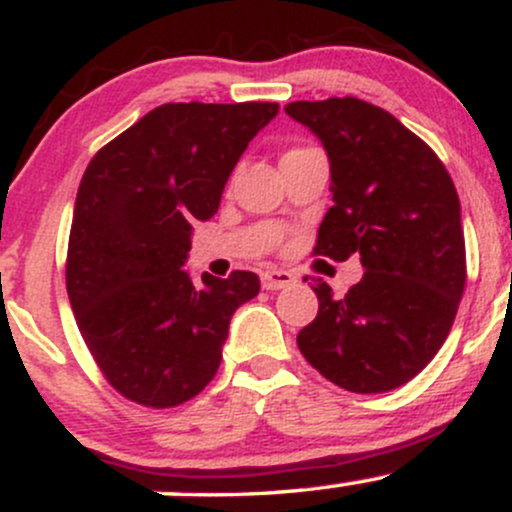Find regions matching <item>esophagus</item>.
Masks as SVG:
<instances>
[{
  "label": "esophagus",
  "mask_w": 512,
  "mask_h": 512,
  "mask_svg": "<svg viewBox=\"0 0 512 512\" xmlns=\"http://www.w3.org/2000/svg\"><path fill=\"white\" fill-rule=\"evenodd\" d=\"M291 284H296V276L286 272V269H267V272H262V289L279 291Z\"/></svg>",
  "instance_id": "1"
}]
</instances>
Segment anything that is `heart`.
Wrapping results in <instances>:
<instances>
[{"instance_id":"1","label":"heart","mask_w":512,"mask_h":512,"mask_svg":"<svg viewBox=\"0 0 512 512\" xmlns=\"http://www.w3.org/2000/svg\"><path fill=\"white\" fill-rule=\"evenodd\" d=\"M293 151H303V149H293ZM293 151H289V154H293Z\"/></svg>"}]
</instances>
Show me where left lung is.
<instances>
[{
  "label": "left lung",
  "instance_id": "left-lung-1",
  "mask_svg": "<svg viewBox=\"0 0 512 512\" xmlns=\"http://www.w3.org/2000/svg\"><path fill=\"white\" fill-rule=\"evenodd\" d=\"M284 110L330 158L334 204L315 255H358L366 269L346 296L313 286L320 310L298 349L344 390L390 392L431 363L455 320L467 281L460 197L440 158L378 105L330 98Z\"/></svg>",
  "mask_w": 512,
  "mask_h": 512
}]
</instances>
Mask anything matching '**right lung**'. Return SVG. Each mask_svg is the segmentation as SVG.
Masks as SVG:
<instances>
[{"label": "right lung", "instance_id": "obj_1", "mask_svg": "<svg viewBox=\"0 0 512 512\" xmlns=\"http://www.w3.org/2000/svg\"><path fill=\"white\" fill-rule=\"evenodd\" d=\"M276 103H166L103 146L76 192L67 293L108 383L144 407H178L211 383L231 317L260 293L252 272L192 281V223Z\"/></svg>", "mask_w": 512, "mask_h": 512}]
</instances>
